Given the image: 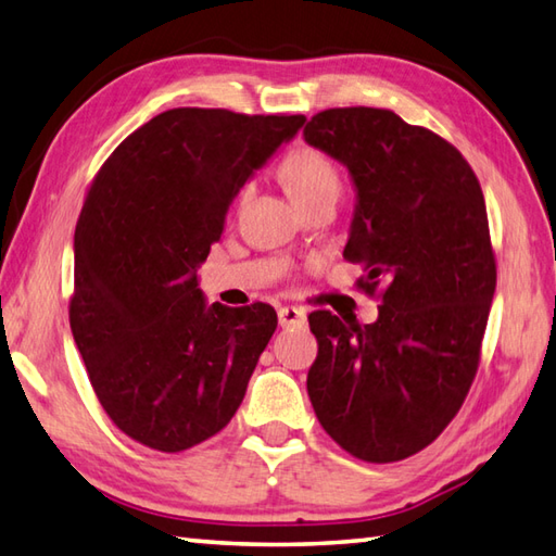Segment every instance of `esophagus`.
I'll list each match as a JSON object with an SVG mask.
<instances>
[{
	"mask_svg": "<svg viewBox=\"0 0 556 556\" xmlns=\"http://www.w3.org/2000/svg\"><path fill=\"white\" fill-rule=\"evenodd\" d=\"M279 325L289 329V327H305V313L301 308H293V305H287V308H279Z\"/></svg>",
	"mask_w": 556,
	"mask_h": 556,
	"instance_id": "esophagus-1",
	"label": "esophagus"
}]
</instances>
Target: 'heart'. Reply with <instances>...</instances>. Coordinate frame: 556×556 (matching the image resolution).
<instances>
[{
	"mask_svg": "<svg viewBox=\"0 0 556 556\" xmlns=\"http://www.w3.org/2000/svg\"><path fill=\"white\" fill-rule=\"evenodd\" d=\"M285 184L293 200H305L320 193H339L337 164L315 148H299L285 160Z\"/></svg>",
	"mask_w": 556,
	"mask_h": 556,
	"instance_id": "1",
	"label": "heart"
}]
</instances>
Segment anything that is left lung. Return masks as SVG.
<instances>
[{
	"label": "left lung",
	"mask_w": 556,
	"mask_h": 556,
	"mask_svg": "<svg viewBox=\"0 0 556 556\" xmlns=\"http://www.w3.org/2000/svg\"><path fill=\"white\" fill-rule=\"evenodd\" d=\"M305 143L344 164L356 191L344 257L380 289L372 325L313 313L315 416L370 464L434 442L473 382L497 287L488 210L464 155L389 110L315 114Z\"/></svg>",
	"instance_id": "left-lung-1"
}]
</instances>
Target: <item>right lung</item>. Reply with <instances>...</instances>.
Wrapping results in <instances>:
<instances>
[{
    "instance_id": "obj_1",
    "label": "right lung",
    "mask_w": 556,
    "mask_h": 556,
    "mask_svg": "<svg viewBox=\"0 0 556 556\" xmlns=\"http://www.w3.org/2000/svg\"><path fill=\"white\" fill-rule=\"evenodd\" d=\"M303 124V114L169 110L92 181L74 233L68 320L102 408L131 440L184 452L241 406L277 313L207 305L195 271L231 200Z\"/></svg>"
}]
</instances>
